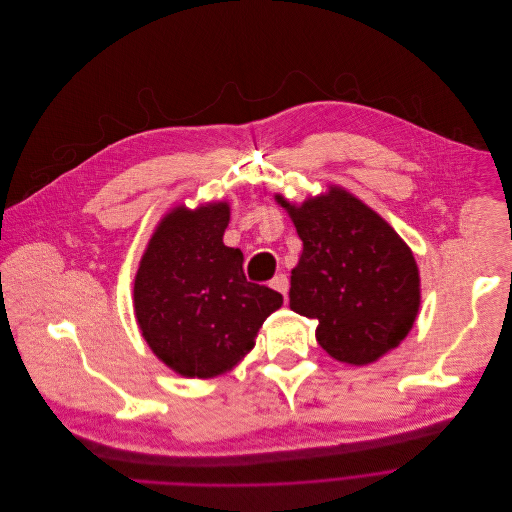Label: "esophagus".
<instances>
[{"instance_id":"34e87169","label":"esophagus","mask_w":512,"mask_h":512,"mask_svg":"<svg viewBox=\"0 0 512 512\" xmlns=\"http://www.w3.org/2000/svg\"><path fill=\"white\" fill-rule=\"evenodd\" d=\"M270 286H272L274 290H278L282 296H286V294H288V278H286V274H276V276L270 280Z\"/></svg>"}]
</instances>
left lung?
I'll return each instance as SVG.
<instances>
[{"label": "left lung", "mask_w": 512, "mask_h": 512, "mask_svg": "<svg viewBox=\"0 0 512 512\" xmlns=\"http://www.w3.org/2000/svg\"><path fill=\"white\" fill-rule=\"evenodd\" d=\"M274 199L302 240L290 272V309L319 321V345L349 365H369L395 349L422 302L410 246L345 187L327 185L302 203L280 193Z\"/></svg>", "instance_id": "obj_1"}]
</instances>
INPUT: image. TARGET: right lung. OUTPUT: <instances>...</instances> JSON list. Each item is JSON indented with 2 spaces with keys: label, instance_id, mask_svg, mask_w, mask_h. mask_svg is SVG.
Segmentation results:
<instances>
[{
  "label": "right lung",
  "instance_id": "obj_1",
  "mask_svg": "<svg viewBox=\"0 0 512 512\" xmlns=\"http://www.w3.org/2000/svg\"><path fill=\"white\" fill-rule=\"evenodd\" d=\"M230 203L171 208L141 256L133 309L155 357L187 379L232 371L256 345L282 294L248 282L244 254L224 244Z\"/></svg>",
  "mask_w": 512,
  "mask_h": 512
}]
</instances>
